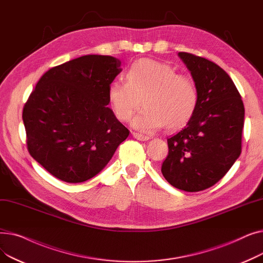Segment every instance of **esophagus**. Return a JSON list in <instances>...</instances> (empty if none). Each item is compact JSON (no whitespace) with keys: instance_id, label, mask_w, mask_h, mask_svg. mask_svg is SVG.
<instances>
[{"instance_id":"34e87169","label":"esophagus","mask_w":263,"mask_h":263,"mask_svg":"<svg viewBox=\"0 0 263 263\" xmlns=\"http://www.w3.org/2000/svg\"><path fill=\"white\" fill-rule=\"evenodd\" d=\"M132 135H133V137H135V139L139 140V141H148V140H150V136H147V135H144V134H141V133H137V132H132Z\"/></svg>"}]
</instances>
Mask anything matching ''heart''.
<instances>
[{
	"mask_svg": "<svg viewBox=\"0 0 263 263\" xmlns=\"http://www.w3.org/2000/svg\"><path fill=\"white\" fill-rule=\"evenodd\" d=\"M107 97L120 121H128L143 99L145 106L131 120L133 128L143 132L157 131L165 124L170 130L182 127L199 103L194 81L178 74L170 64L149 59L132 63L126 72V82L110 83Z\"/></svg>",
	"mask_w": 263,
	"mask_h": 263,
	"instance_id": "heart-1",
	"label": "heart"
}]
</instances>
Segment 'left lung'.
Returning <instances> with one entry per match:
<instances>
[{
	"label": "left lung",
	"instance_id": "8db88e82",
	"mask_svg": "<svg viewBox=\"0 0 263 263\" xmlns=\"http://www.w3.org/2000/svg\"><path fill=\"white\" fill-rule=\"evenodd\" d=\"M178 55L195 82L199 103L185 127L167 139L161 172L173 186L199 192L219 181L240 157L244 105L218 65L186 52Z\"/></svg>",
	"mask_w": 263,
	"mask_h": 263
}]
</instances>
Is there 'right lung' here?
<instances>
[{
    "mask_svg": "<svg viewBox=\"0 0 263 263\" xmlns=\"http://www.w3.org/2000/svg\"><path fill=\"white\" fill-rule=\"evenodd\" d=\"M121 62L84 55L41 77L23 107L30 155L52 176L84 182L100 173L129 136L107 104Z\"/></svg>",
    "mask_w": 263,
    "mask_h": 263,
    "instance_id": "right-lung-1",
    "label": "right lung"
}]
</instances>
